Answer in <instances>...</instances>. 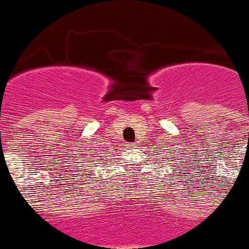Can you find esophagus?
Segmentation results:
<instances>
[{
    "label": "esophagus",
    "mask_w": 249,
    "mask_h": 249,
    "mask_svg": "<svg viewBox=\"0 0 249 249\" xmlns=\"http://www.w3.org/2000/svg\"><path fill=\"white\" fill-rule=\"evenodd\" d=\"M127 146H128V148H134V146H136V145H134V144L132 143V144H128V145H127Z\"/></svg>",
    "instance_id": "34e87169"
}]
</instances>
